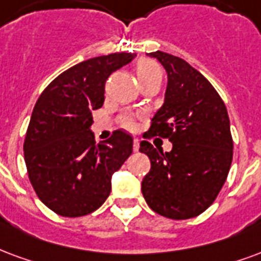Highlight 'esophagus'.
Here are the masks:
<instances>
[{"mask_svg": "<svg viewBox=\"0 0 261 261\" xmlns=\"http://www.w3.org/2000/svg\"><path fill=\"white\" fill-rule=\"evenodd\" d=\"M133 149H134V152H138V149H140V140L138 138H134V141H133Z\"/></svg>", "mask_w": 261, "mask_h": 261, "instance_id": "obj_1", "label": "esophagus"}]
</instances>
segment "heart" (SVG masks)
I'll return each mask as SVG.
<instances>
[{
  "label": "heart",
  "mask_w": 261,
  "mask_h": 261,
  "mask_svg": "<svg viewBox=\"0 0 261 261\" xmlns=\"http://www.w3.org/2000/svg\"><path fill=\"white\" fill-rule=\"evenodd\" d=\"M137 76H138V80L142 82V80H146L150 77H162V70H160L159 65L156 62L150 61V59H144V61H140L137 63ZM120 123L125 128H134V119L131 115L121 116Z\"/></svg>",
  "instance_id": "heart-1"
}]
</instances>
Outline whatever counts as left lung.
<instances>
[{"mask_svg":"<svg viewBox=\"0 0 261 261\" xmlns=\"http://www.w3.org/2000/svg\"><path fill=\"white\" fill-rule=\"evenodd\" d=\"M167 71L165 103L144 138H167L163 152L142 141L140 152L150 160L142 195L150 209L167 219H192L213 203L232 162L227 108L209 80L188 62L166 52L148 54Z\"/></svg>","mask_w":261,"mask_h":261,"instance_id":"8db88e82","label":"left lung"}]
</instances>
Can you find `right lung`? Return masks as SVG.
<instances>
[{"instance_id": "1", "label": "right lung", "mask_w": 261, "mask_h": 261, "mask_svg": "<svg viewBox=\"0 0 261 261\" xmlns=\"http://www.w3.org/2000/svg\"><path fill=\"white\" fill-rule=\"evenodd\" d=\"M136 54L116 52L77 63L52 80L36 102L23 144L29 179L42 203L63 217L95 212L112 190V174L133 152L123 130L95 144L92 111L105 101V83Z\"/></svg>"}]
</instances>
